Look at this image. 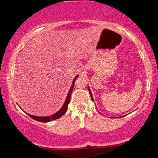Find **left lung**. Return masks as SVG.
<instances>
[{"instance_id": "obj_1", "label": "left lung", "mask_w": 158, "mask_h": 158, "mask_svg": "<svg viewBox=\"0 0 158 158\" xmlns=\"http://www.w3.org/2000/svg\"><path fill=\"white\" fill-rule=\"evenodd\" d=\"M88 90H89V93H90V97H91V99L92 100L94 101V99H93V96H92V94H91V91H90V88H88Z\"/></svg>"}]
</instances>
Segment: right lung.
<instances>
[{
    "instance_id": "right-lung-1",
    "label": "right lung",
    "mask_w": 158,
    "mask_h": 158,
    "mask_svg": "<svg viewBox=\"0 0 158 158\" xmlns=\"http://www.w3.org/2000/svg\"><path fill=\"white\" fill-rule=\"evenodd\" d=\"M78 77H79V76L77 75V77H76L73 79V83H72L71 87H70V90H69V92H68V96H67L66 99H65V102L64 103V105H63L62 108H61V109L59 110V111L56 112V114H52V115H51V116H47V117H37V116L30 115V114H29L27 113V115L30 116V117H31V118H32L33 119H35V120H37V121H39V122H42V123L50 122V121L55 120V119H59V118H60L61 117H62V116L65 114L66 110H68V106L69 102H70V95H71L72 91H73V87H74V83H75L76 79H77Z\"/></svg>"
}]
</instances>
